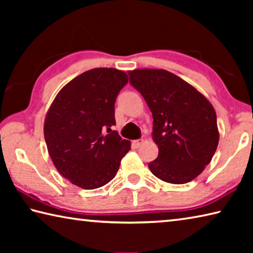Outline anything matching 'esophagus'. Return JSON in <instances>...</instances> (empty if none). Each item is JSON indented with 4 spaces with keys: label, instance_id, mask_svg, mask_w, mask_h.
<instances>
[{
    "label": "esophagus",
    "instance_id": "1",
    "mask_svg": "<svg viewBox=\"0 0 253 253\" xmlns=\"http://www.w3.org/2000/svg\"><path fill=\"white\" fill-rule=\"evenodd\" d=\"M143 143H144V139H137V140H134V142H132V147H134V148H138Z\"/></svg>",
    "mask_w": 253,
    "mask_h": 253
}]
</instances>
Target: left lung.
Instances as JSON below:
<instances>
[{
  "instance_id": "1",
  "label": "left lung",
  "mask_w": 253,
  "mask_h": 253,
  "mask_svg": "<svg viewBox=\"0 0 253 253\" xmlns=\"http://www.w3.org/2000/svg\"><path fill=\"white\" fill-rule=\"evenodd\" d=\"M129 83L153 115V139L158 156L148 164L162 181L185 184L211 162L219 144L216 114L207 98L172 72L135 69Z\"/></svg>"
}]
</instances>
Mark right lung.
Instances as JSON below:
<instances>
[{
	"label": "right lung",
	"mask_w": 253,
	"mask_h": 253,
	"mask_svg": "<svg viewBox=\"0 0 253 253\" xmlns=\"http://www.w3.org/2000/svg\"><path fill=\"white\" fill-rule=\"evenodd\" d=\"M128 83L125 72L95 68L68 83L46 113L44 139L55 169L84 190L104 186L117 174L130 142L111 127L115 101Z\"/></svg>",
	"instance_id": "right-lung-1"
}]
</instances>
